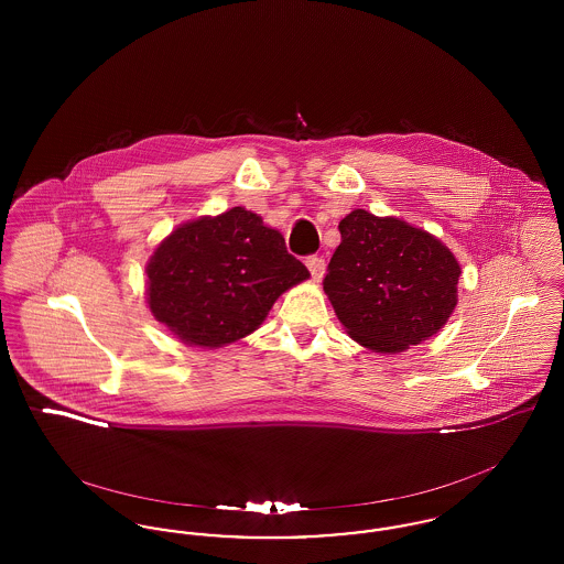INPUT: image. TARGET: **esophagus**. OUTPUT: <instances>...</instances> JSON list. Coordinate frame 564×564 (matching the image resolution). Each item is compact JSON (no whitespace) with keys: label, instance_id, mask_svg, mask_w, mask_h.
Instances as JSON below:
<instances>
[{"label":"esophagus","instance_id":"1","mask_svg":"<svg viewBox=\"0 0 564 564\" xmlns=\"http://www.w3.org/2000/svg\"><path fill=\"white\" fill-rule=\"evenodd\" d=\"M306 269L311 270V276L313 281H322L323 274H325V260L319 256H308L306 258Z\"/></svg>","mask_w":564,"mask_h":564}]
</instances>
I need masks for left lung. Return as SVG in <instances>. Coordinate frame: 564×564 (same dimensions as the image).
Listing matches in <instances>:
<instances>
[{
  "label": "left lung",
  "mask_w": 564,
  "mask_h": 564,
  "mask_svg": "<svg viewBox=\"0 0 564 564\" xmlns=\"http://www.w3.org/2000/svg\"><path fill=\"white\" fill-rule=\"evenodd\" d=\"M323 290L355 343L402 352L437 334L455 311L460 267L427 230L400 217L350 212L338 224Z\"/></svg>",
  "instance_id": "left-lung-1"
}]
</instances>
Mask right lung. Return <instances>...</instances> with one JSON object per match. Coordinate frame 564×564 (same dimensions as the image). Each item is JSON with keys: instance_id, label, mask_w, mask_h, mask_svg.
<instances>
[{"instance_id": "1", "label": "right lung", "mask_w": 564, "mask_h": 564, "mask_svg": "<svg viewBox=\"0 0 564 564\" xmlns=\"http://www.w3.org/2000/svg\"><path fill=\"white\" fill-rule=\"evenodd\" d=\"M148 304L189 347H224L256 332L276 297L311 272L262 217L232 207L177 226L148 267Z\"/></svg>"}]
</instances>
